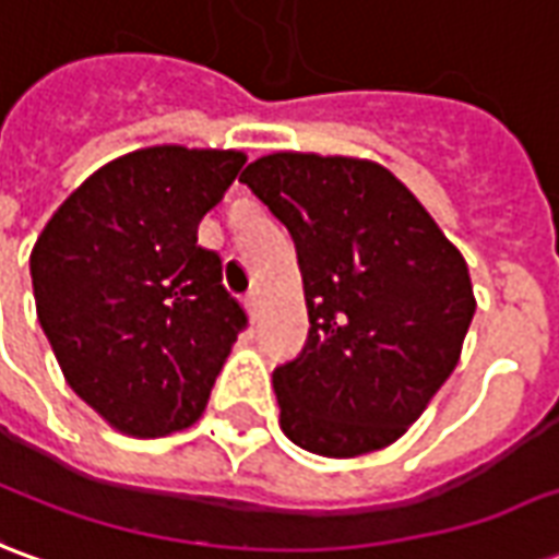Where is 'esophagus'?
Wrapping results in <instances>:
<instances>
[{
    "instance_id": "34e87169",
    "label": "esophagus",
    "mask_w": 559,
    "mask_h": 559,
    "mask_svg": "<svg viewBox=\"0 0 559 559\" xmlns=\"http://www.w3.org/2000/svg\"><path fill=\"white\" fill-rule=\"evenodd\" d=\"M243 304H247V312L255 319L259 316V307H261V298H259V292H249L247 298H243Z\"/></svg>"
}]
</instances>
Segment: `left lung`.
Segmentation results:
<instances>
[{
	"instance_id": "left-lung-1",
	"label": "left lung",
	"mask_w": 559,
	"mask_h": 559,
	"mask_svg": "<svg viewBox=\"0 0 559 559\" xmlns=\"http://www.w3.org/2000/svg\"><path fill=\"white\" fill-rule=\"evenodd\" d=\"M240 180L295 240L310 312L304 352L273 370L283 433L324 457L397 442L461 361V249L379 162L271 153Z\"/></svg>"
}]
</instances>
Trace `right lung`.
<instances>
[{
  "label": "right lung",
  "instance_id": "right-lung-1",
  "mask_svg": "<svg viewBox=\"0 0 559 559\" xmlns=\"http://www.w3.org/2000/svg\"><path fill=\"white\" fill-rule=\"evenodd\" d=\"M240 150L162 144L90 174L29 255L35 310L66 382L114 430L156 439L195 425L247 312L198 223Z\"/></svg>",
  "mask_w": 559,
  "mask_h": 559
}]
</instances>
